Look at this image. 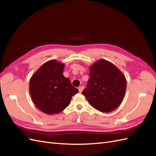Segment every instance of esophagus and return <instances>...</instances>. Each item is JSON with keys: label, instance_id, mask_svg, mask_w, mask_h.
<instances>
[{"label": "esophagus", "instance_id": "obj_1", "mask_svg": "<svg viewBox=\"0 0 156 156\" xmlns=\"http://www.w3.org/2000/svg\"><path fill=\"white\" fill-rule=\"evenodd\" d=\"M78 89H79V92H82V91L83 90V89H84V87H83V86L79 87Z\"/></svg>", "mask_w": 156, "mask_h": 156}]
</instances>
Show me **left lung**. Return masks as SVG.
Instances as JSON below:
<instances>
[{
    "mask_svg": "<svg viewBox=\"0 0 156 156\" xmlns=\"http://www.w3.org/2000/svg\"><path fill=\"white\" fill-rule=\"evenodd\" d=\"M89 79L83 94L94 108L109 112L120 105L124 98L126 79L120 69L101 59L89 68Z\"/></svg>",
    "mask_w": 156,
    "mask_h": 156,
    "instance_id": "left-lung-1",
    "label": "left lung"
}]
</instances>
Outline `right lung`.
Masks as SVG:
<instances>
[{"label":"right lung","instance_id":"obj_1","mask_svg":"<svg viewBox=\"0 0 156 156\" xmlns=\"http://www.w3.org/2000/svg\"><path fill=\"white\" fill-rule=\"evenodd\" d=\"M64 64L56 60L48 61L33 74L29 92L35 105L48 115L58 114L70 103L79 92L70 80L63 75Z\"/></svg>","mask_w":156,"mask_h":156}]
</instances>
